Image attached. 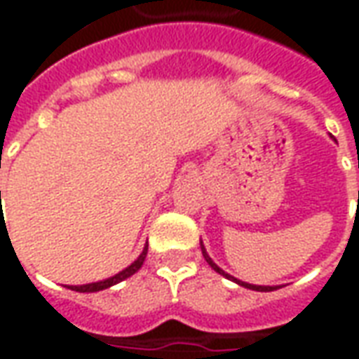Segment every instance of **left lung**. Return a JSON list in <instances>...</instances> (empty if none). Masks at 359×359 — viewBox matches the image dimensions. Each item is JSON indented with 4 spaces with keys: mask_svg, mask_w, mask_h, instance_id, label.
Here are the masks:
<instances>
[{
    "mask_svg": "<svg viewBox=\"0 0 359 359\" xmlns=\"http://www.w3.org/2000/svg\"><path fill=\"white\" fill-rule=\"evenodd\" d=\"M200 244H202V242H200ZM202 254H203V257H205V262H208V264L211 265V269H215V271H217V273H219V275H223V277L231 278V280H234V283H236V285L244 286V288H250V290H257V292H271V290H277V288H278V286H259V285H248V283H244V280H238V278L231 277V275H229V273H225V271L221 269V267H219L217 264H213V259H211V257L208 256V252H205V248H203V244H202Z\"/></svg>",
    "mask_w": 359,
    "mask_h": 359,
    "instance_id": "1",
    "label": "left lung"
}]
</instances>
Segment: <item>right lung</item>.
I'll return each mask as SVG.
<instances>
[{
	"mask_svg": "<svg viewBox=\"0 0 359 359\" xmlns=\"http://www.w3.org/2000/svg\"><path fill=\"white\" fill-rule=\"evenodd\" d=\"M146 254H148V244L144 246L142 250V254L138 256V259H134V264H130L126 269L118 271L117 275H113V277L105 278V280H100V283H90V285H81V286H67V288H71V290H76V292H100V290H105V288H109V286L117 285L121 280H125L130 275H134L136 271L140 269L142 264H144V259H146Z\"/></svg>",
	"mask_w": 359,
	"mask_h": 359,
	"instance_id": "add662e5",
	"label": "right lung"
}]
</instances>
